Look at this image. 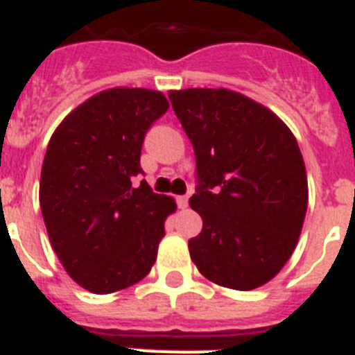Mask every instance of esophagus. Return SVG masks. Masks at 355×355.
Here are the masks:
<instances>
[{"mask_svg": "<svg viewBox=\"0 0 355 355\" xmlns=\"http://www.w3.org/2000/svg\"><path fill=\"white\" fill-rule=\"evenodd\" d=\"M175 203H178L180 209H187V207H189V196H178V198H175Z\"/></svg>", "mask_w": 355, "mask_h": 355, "instance_id": "esophagus-1", "label": "esophagus"}]
</instances>
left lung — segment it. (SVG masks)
Instances as JSON below:
<instances>
[{
    "label": "left lung",
    "mask_w": 355,
    "mask_h": 355,
    "mask_svg": "<svg viewBox=\"0 0 355 355\" xmlns=\"http://www.w3.org/2000/svg\"><path fill=\"white\" fill-rule=\"evenodd\" d=\"M168 98L196 154L190 207L203 228L189 241L192 261L227 288L265 285L292 256L309 205L294 134L232 90H174Z\"/></svg>",
    "instance_id": "left-lung-1"
}]
</instances>
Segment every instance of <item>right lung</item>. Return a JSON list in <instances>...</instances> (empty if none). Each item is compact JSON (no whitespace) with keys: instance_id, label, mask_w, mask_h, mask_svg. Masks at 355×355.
I'll list each match as a JSON object with an SVG mask.
<instances>
[{"instance_id":"1","label":"right lung","mask_w":355,"mask_h":355,"mask_svg":"<svg viewBox=\"0 0 355 355\" xmlns=\"http://www.w3.org/2000/svg\"><path fill=\"white\" fill-rule=\"evenodd\" d=\"M168 110L157 90L110 89L79 105L52 134L40 205L67 274L94 294H112L150 272L172 198L141 181L145 134Z\"/></svg>"}]
</instances>
